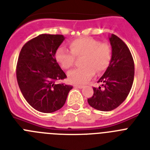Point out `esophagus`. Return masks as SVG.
<instances>
[{"mask_svg": "<svg viewBox=\"0 0 150 150\" xmlns=\"http://www.w3.org/2000/svg\"><path fill=\"white\" fill-rule=\"evenodd\" d=\"M74 87H75V88H80V89H81L84 88V86H83V85H74Z\"/></svg>", "mask_w": 150, "mask_h": 150, "instance_id": "obj_1", "label": "esophagus"}]
</instances>
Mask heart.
I'll use <instances>...</instances> for the list:
<instances>
[{"mask_svg":"<svg viewBox=\"0 0 150 150\" xmlns=\"http://www.w3.org/2000/svg\"><path fill=\"white\" fill-rule=\"evenodd\" d=\"M70 52L64 47L59 48L55 58L58 63L65 69H69L75 62V57H81L82 67L75 69L68 74L69 80L73 84L88 82L95 71L100 73L106 70L112 59L111 46L99 40L89 37H83L72 40L69 43Z\"/></svg>","mask_w":150,"mask_h":150,"instance_id":"1","label":"heart"}]
</instances>
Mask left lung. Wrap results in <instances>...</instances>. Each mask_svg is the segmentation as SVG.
I'll use <instances>...</instances> for the list:
<instances>
[{"label": "left lung", "mask_w": 150, "mask_h": 150, "mask_svg": "<svg viewBox=\"0 0 150 150\" xmlns=\"http://www.w3.org/2000/svg\"><path fill=\"white\" fill-rule=\"evenodd\" d=\"M112 59L104 75L93 88L94 94L88 99L91 107L110 111L120 106L128 96L134 79V62L130 51L122 40L114 34L109 36Z\"/></svg>", "instance_id": "1"}]
</instances>
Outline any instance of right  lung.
<instances>
[{
    "instance_id": "obj_1",
    "label": "right lung",
    "mask_w": 150,
    "mask_h": 150,
    "mask_svg": "<svg viewBox=\"0 0 150 150\" xmlns=\"http://www.w3.org/2000/svg\"><path fill=\"white\" fill-rule=\"evenodd\" d=\"M64 40L62 35H39L26 42L19 55L18 85L28 104L40 112L59 110L72 88L71 85L56 83L66 78L55 58Z\"/></svg>"
}]
</instances>
